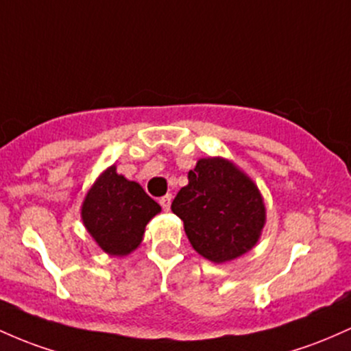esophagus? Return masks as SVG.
Here are the masks:
<instances>
[{
    "label": "esophagus",
    "instance_id": "1",
    "mask_svg": "<svg viewBox=\"0 0 351 351\" xmlns=\"http://www.w3.org/2000/svg\"><path fill=\"white\" fill-rule=\"evenodd\" d=\"M160 202V206H162V208L164 210H169V208H171V202H172V195L171 194H167V195H164L162 199L159 200Z\"/></svg>",
    "mask_w": 351,
    "mask_h": 351
}]
</instances>
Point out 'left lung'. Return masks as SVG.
Wrapping results in <instances>:
<instances>
[{"label": "left lung", "mask_w": 351, "mask_h": 351, "mask_svg": "<svg viewBox=\"0 0 351 351\" xmlns=\"http://www.w3.org/2000/svg\"><path fill=\"white\" fill-rule=\"evenodd\" d=\"M187 177L171 208L184 222L192 249L214 263L254 249L267 220L257 184L226 157H202Z\"/></svg>", "instance_id": "1"}]
</instances>
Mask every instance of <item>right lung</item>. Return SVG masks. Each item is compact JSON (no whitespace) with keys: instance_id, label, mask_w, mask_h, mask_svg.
Listing matches in <instances>:
<instances>
[{"instance_id":"obj_1","label":"right lung","mask_w":351,"mask_h":351,"mask_svg":"<svg viewBox=\"0 0 351 351\" xmlns=\"http://www.w3.org/2000/svg\"><path fill=\"white\" fill-rule=\"evenodd\" d=\"M159 212V204L139 184L117 174L116 165H109L82 200L81 219L102 252L124 257L141 245L145 226Z\"/></svg>"}]
</instances>
